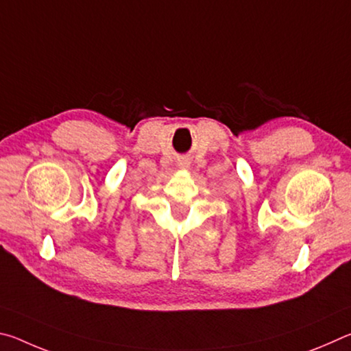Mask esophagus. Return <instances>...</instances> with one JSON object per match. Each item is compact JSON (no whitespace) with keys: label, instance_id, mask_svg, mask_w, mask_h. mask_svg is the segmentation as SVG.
<instances>
[{"label":"esophagus","instance_id":"obj_1","mask_svg":"<svg viewBox=\"0 0 351 351\" xmlns=\"http://www.w3.org/2000/svg\"><path fill=\"white\" fill-rule=\"evenodd\" d=\"M178 165H180L181 169H189L190 167V162L187 161V159H180V162H178Z\"/></svg>","mask_w":351,"mask_h":351}]
</instances>
